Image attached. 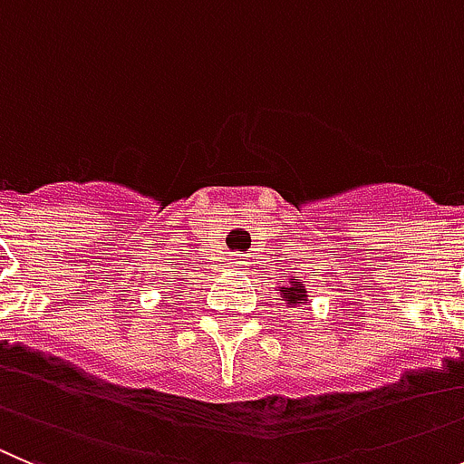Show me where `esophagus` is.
<instances>
[{"mask_svg":"<svg viewBox=\"0 0 464 464\" xmlns=\"http://www.w3.org/2000/svg\"><path fill=\"white\" fill-rule=\"evenodd\" d=\"M228 263H231V268L245 270V266H247V258H245V254H231Z\"/></svg>","mask_w":464,"mask_h":464,"instance_id":"34e87169","label":"esophagus"}]
</instances>
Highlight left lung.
<instances>
[{
	"instance_id": "obj_1",
	"label": "left lung",
	"mask_w": 464,
	"mask_h": 464,
	"mask_svg": "<svg viewBox=\"0 0 464 464\" xmlns=\"http://www.w3.org/2000/svg\"><path fill=\"white\" fill-rule=\"evenodd\" d=\"M284 298L289 300V303L298 304L300 300H304V298H307V295H304V289H303V286H300L298 282H291V286H286V289H284Z\"/></svg>"
}]
</instances>
